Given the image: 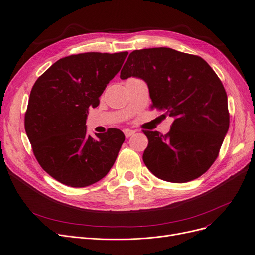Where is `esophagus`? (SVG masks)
Wrapping results in <instances>:
<instances>
[{
  "instance_id": "esophagus-1",
  "label": "esophagus",
  "mask_w": 255,
  "mask_h": 255,
  "mask_svg": "<svg viewBox=\"0 0 255 255\" xmlns=\"http://www.w3.org/2000/svg\"><path fill=\"white\" fill-rule=\"evenodd\" d=\"M135 131L134 130H130V129H125L124 130V134L126 136V138H129L130 136H132L133 134H134Z\"/></svg>"
}]
</instances>
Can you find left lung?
<instances>
[{
    "label": "left lung",
    "instance_id": "1",
    "mask_svg": "<svg viewBox=\"0 0 255 255\" xmlns=\"http://www.w3.org/2000/svg\"><path fill=\"white\" fill-rule=\"evenodd\" d=\"M134 76L148 85L152 109L172 117L167 134L143 131L149 143L145 166L171 183L197 179L218 157L229 131L227 96L221 80L198 56L168 47L132 51L120 77Z\"/></svg>",
    "mask_w": 255,
    "mask_h": 255
}]
</instances>
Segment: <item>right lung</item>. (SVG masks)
I'll use <instances>...</instances> for the list:
<instances>
[{
  "label": "right lung",
  "mask_w": 255,
  "mask_h": 255,
  "mask_svg": "<svg viewBox=\"0 0 255 255\" xmlns=\"http://www.w3.org/2000/svg\"><path fill=\"white\" fill-rule=\"evenodd\" d=\"M127 51L86 52L60 59L36 80L24 116L33 153L50 177L80 188L104 178L125 135L116 128L87 134L89 109L120 71Z\"/></svg>",
  "instance_id": "right-lung-1"
}]
</instances>
